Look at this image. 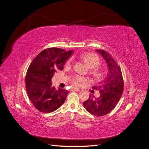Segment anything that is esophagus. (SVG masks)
<instances>
[{
	"instance_id": "esophagus-1",
	"label": "esophagus",
	"mask_w": 149,
	"mask_h": 149,
	"mask_svg": "<svg viewBox=\"0 0 149 149\" xmlns=\"http://www.w3.org/2000/svg\"><path fill=\"white\" fill-rule=\"evenodd\" d=\"M71 90H73V91H79L80 89L77 88H71Z\"/></svg>"
}]
</instances>
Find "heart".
<instances>
[{
  "instance_id": "b5f03b06",
  "label": "heart",
  "mask_w": 149,
  "mask_h": 149,
  "mask_svg": "<svg viewBox=\"0 0 149 149\" xmlns=\"http://www.w3.org/2000/svg\"><path fill=\"white\" fill-rule=\"evenodd\" d=\"M80 58L88 65L89 68H91L89 73L94 79H100L104 76V71L99 67L101 65L100 58L96 54L92 53H83L80 56ZM71 63V60L68 59L66 61L65 65L68 66ZM85 81L86 79L80 76H75L71 79L72 84L74 86H79L81 83Z\"/></svg>"
}]
</instances>
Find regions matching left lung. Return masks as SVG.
Masks as SVG:
<instances>
[{
    "mask_svg": "<svg viewBox=\"0 0 149 149\" xmlns=\"http://www.w3.org/2000/svg\"><path fill=\"white\" fill-rule=\"evenodd\" d=\"M96 51L104 58L109 72L104 79L93 87L100 91V96L96 97L90 94L88 100L83 102V106L92 115L103 116L113 110L119 102L123 93L124 80L120 68L114 58L102 49Z\"/></svg>",
    "mask_w": 149,
    "mask_h": 149,
    "instance_id": "obj_1",
    "label": "left lung"
}]
</instances>
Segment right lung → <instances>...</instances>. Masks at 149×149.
<instances>
[{
  "mask_svg": "<svg viewBox=\"0 0 149 149\" xmlns=\"http://www.w3.org/2000/svg\"><path fill=\"white\" fill-rule=\"evenodd\" d=\"M63 49L48 48L31 61L25 76L26 90L33 106L43 113L56 111L63 105L68 91L52 86V79L58 70H63L66 61L73 53Z\"/></svg>",
  "mask_w": 149,
  "mask_h": 149,
  "instance_id": "obj_1",
  "label": "right lung"
}]
</instances>
